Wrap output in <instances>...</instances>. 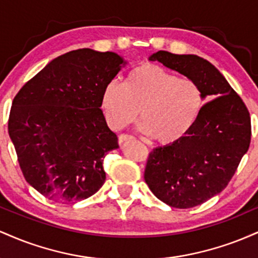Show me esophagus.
<instances>
[{
  "label": "esophagus",
  "mask_w": 258,
  "mask_h": 258,
  "mask_svg": "<svg viewBox=\"0 0 258 258\" xmlns=\"http://www.w3.org/2000/svg\"><path fill=\"white\" fill-rule=\"evenodd\" d=\"M132 139H133L132 136H130V135H121L120 137H119V144L121 146V144H123V143H125V142L132 141Z\"/></svg>",
  "instance_id": "esophagus-1"
}]
</instances>
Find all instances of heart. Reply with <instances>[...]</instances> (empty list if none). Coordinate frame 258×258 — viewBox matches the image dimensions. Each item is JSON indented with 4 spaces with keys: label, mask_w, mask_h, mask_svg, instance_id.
I'll list each match as a JSON object with an SVG mask.
<instances>
[{
    "label": "heart",
    "mask_w": 258,
    "mask_h": 258,
    "mask_svg": "<svg viewBox=\"0 0 258 258\" xmlns=\"http://www.w3.org/2000/svg\"><path fill=\"white\" fill-rule=\"evenodd\" d=\"M204 103L198 82L152 63L132 69L123 84L109 81L100 94V108L111 128H125L141 114V131L161 144L185 137L199 119Z\"/></svg>",
    "instance_id": "b5f03b06"
}]
</instances>
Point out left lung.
<instances>
[{"instance_id":"left-lung-1","label":"left lung","mask_w":258,"mask_h":258,"mask_svg":"<svg viewBox=\"0 0 258 258\" xmlns=\"http://www.w3.org/2000/svg\"><path fill=\"white\" fill-rule=\"evenodd\" d=\"M149 60L194 80L204 99H212L185 137L149 154L144 171L146 183L162 203L176 209L201 205L226 188L247 152L250 114L226 78L206 59L159 51Z\"/></svg>"}]
</instances>
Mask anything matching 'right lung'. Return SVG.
Here are the masks:
<instances>
[{"instance_id":"add662e5","label":"right lung","mask_w":258,"mask_h":258,"mask_svg":"<svg viewBox=\"0 0 258 258\" xmlns=\"http://www.w3.org/2000/svg\"><path fill=\"white\" fill-rule=\"evenodd\" d=\"M127 61L81 48L53 59L20 88L8 133L26 182L61 203L87 199L105 182L103 159L117 149L100 94Z\"/></svg>"}]
</instances>
